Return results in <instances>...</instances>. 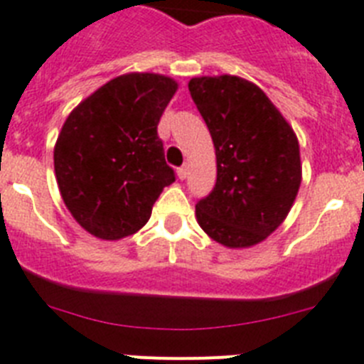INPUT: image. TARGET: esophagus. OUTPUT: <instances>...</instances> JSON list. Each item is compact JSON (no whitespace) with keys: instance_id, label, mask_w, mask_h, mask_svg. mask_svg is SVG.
Returning a JSON list of instances; mask_svg holds the SVG:
<instances>
[{"instance_id":"34e87169","label":"esophagus","mask_w":364,"mask_h":364,"mask_svg":"<svg viewBox=\"0 0 364 364\" xmlns=\"http://www.w3.org/2000/svg\"><path fill=\"white\" fill-rule=\"evenodd\" d=\"M176 175H178L180 180H184L186 176H188V165H182V167H178V171H176Z\"/></svg>"}]
</instances>
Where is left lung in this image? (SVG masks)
<instances>
[{"label":"left lung","instance_id":"1","mask_svg":"<svg viewBox=\"0 0 364 364\" xmlns=\"http://www.w3.org/2000/svg\"><path fill=\"white\" fill-rule=\"evenodd\" d=\"M215 146L218 180L195 206L200 229L230 249L257 245L287 219L301 184L299 143L266 92L238 76L191 77Z\"/></svg>","mask_w":364,"mask_h":364}]
</instances>
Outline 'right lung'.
Here are the masks:
<instances>
[{
  "instance_id": "add662e5",
  "label": "right lung",
  "mask_w": 364,
  "mask_h": 364,
  "mask_svg": "<svg viewBox=\"0 0 364 364\" xmlns=\"http://www.w3.org/2000/svg\"><path fill=\"white\" fill-rule=\"evenodd\" d=\"M176 89L161 74H122L80 102L63 124L53 149L57 186L72 218L96 238L137 232L175 182L158 122Z\"/></svg>"
}]
</instances>
